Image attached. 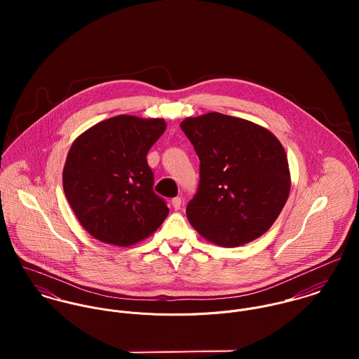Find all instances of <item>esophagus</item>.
Wrapping results in <instances>:
<instances>
[{
	"label": "esophagus",
	"mask_w": 359,
	"mask_h": 359,
	"mask_svg": "<svg viewBox=\"0 0 359 359\" xmlns=\"http://www.w3.org/2000/svg\"><path fill=\"white\" fill-rule=\"evenodd\" d=\"M181 203H182V199L178 198V196L171 201V205L174 207V210H180L181 208Z\"/></svg>",
	"instance_id": "obj_1"
}]
</instances>
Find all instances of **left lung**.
I'll return each mask as SVG.
<instances>
[{
  "instance_id": "obj_1",
  "label": "left lung",
  "mask_w": 359,
  "mask_h": 359,
  "mask_svg": "<svg viewBox=\"0 0 359 359\" xmlns=\"http://www.w3.org/2000/svg\"><path fill=\"white\" fill-rule=\"evenodd\" d=\"M180 126L201 160L199 189L187 205L191 225L222 248L264 235L292 187L280 141L262 126L217 111L187 117Z\"/></svg>"
}]
</instances>
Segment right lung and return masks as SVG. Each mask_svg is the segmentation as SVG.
<instances>
[{
  "label": "right lung",
  "mask_w": 359,
  "mask_h": 359,
  "mask_svg": "<svg viewBox=\"0 0 359 359\" xmlns=\"http://www.w3.org/2000/svg\"><path fill=\"white\" fill-rule=\"evenodd\" d=\"M164 118L120 114L97 123L72 144L63 191L81 226L97 241L128 248L158 229L168 207L152 189L147 154Z\"/></svg>",
  "instance_id": "1"
}]
</instances>
